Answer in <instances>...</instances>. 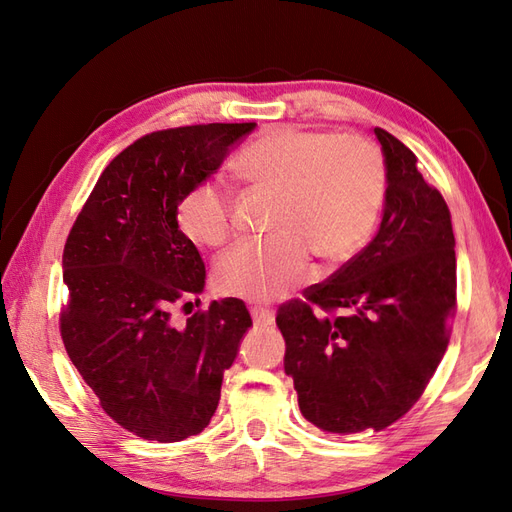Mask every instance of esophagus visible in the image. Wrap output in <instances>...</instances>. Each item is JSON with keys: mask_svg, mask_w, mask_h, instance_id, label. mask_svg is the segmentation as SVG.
I'll list each match as a JSON object with an SVG mask.
<instances>
[{"mask_svg": "<svg viewBox=\"0 0 512 512\" xmlns=\"http://www.w3.org/2000/svg\"><path fill=\"white\" fill-rule=\"evenodd\" d=\"M249 313H252V319L256 326H269V323L273 321V315L269 308H263V306H252L249 308Z\"/></svg>", "mask_w": 512, "mask_h": 512, "instance_id": "34e87169", "label": "esophagus"}]
</instances>
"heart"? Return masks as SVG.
Here are the masks:
<instances>
[{
    "instance_id": "obj_1",
    "label": "heart",
    "mask_w": 512,
    "mask_h": 512,
    "mask_svg": "<svg viewBox=\"0 0 512 512\" xmlns=\"http://www.w3.org/2000/svg\"><path fill=\"white\" fill-rule=\"evenodd\" d=\"M234 176L247 191L271 195L269 236L243 241L215 265L219 291L269 302L302 278L310 252L350 258L376 226L386 193V162L365 136L276 126L243 147ZM178 228L197 245L219 247L232 232V202L213 180L186 186Z\"/></svg>"
}]
</instances>
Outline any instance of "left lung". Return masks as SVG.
I'll list each match as a JSON object with an SVG mask.
<instances>
[{
	"label": "left lung",
	"instance_id": "8db88e82",
	"mask_svg": "<svg viewBox=\"0 0 512 512\" xmlns=\"http://www.w3.org/2000/svg\"><path fill=\"white\" fill-rule=\"evenodd\" d=\"M373 132L389 180L376 239L276 315L299 410L334 436L402 419L439 367L456 315L450 208L400 139Z\"/></svg>",
	"mask_w": 512,
	"mask_h": 512
}]
</instances>
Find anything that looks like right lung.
<instances>
[{
	"label": "right lung",
	"instance_id": "right-lung-1",
	"mask_svg": "<svg viewBox=\"0 0 512 512\" xmlns=\"http://www.w3.org/2000/svg\"><path fill=\"white\" fill-rule=\"evenodd\" d=\"M256 123H202L141 136L110 160L67 236L60 336L104 413L145 441L176 443L215 415L252 317L226 297L176 326L206 267L178 228L186 186L213 176ZM182 306V308H184Z\"/></svg>",
	"mask_w": 512,
	"mask_h": 512
}]
</instances>
